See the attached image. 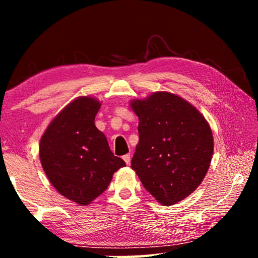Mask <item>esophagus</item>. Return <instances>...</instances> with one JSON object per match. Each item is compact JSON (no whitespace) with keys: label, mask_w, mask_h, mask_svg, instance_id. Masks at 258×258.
I'll return each mask as SVG.
<instances>
[{"label":"esophagus","mask_w":258,"mask_h":258,"mask_svg":"<svg viewBox=\"0 0 258 258\" xmlns=\"http://www.w3.org/2000/svg\"><path fill=\"white\" fill-rule=\"evenodd\" d=\"M123 159H124V161L126 164H130L131 163V155L130 154H127V155H125V156H123Z\"/></svg>","instance_id":"obj_1"}]
</instances>
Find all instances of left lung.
I'll use <instances>...</instances> for the list:
<instances>
[{
  "instance_id": "8db88e82",
  "label": "left lung",
  "mask_w": 258,
  "mask_h": 258,
  "mask_svg": "<svg viewBox=\"0 0 258 258\" xmlns=\"http://www.w3.org/2000/svg\"><path fill=\"white\" fill-rule=\"evenodd\" d=\"M131 107L139 117L131 167L157 202L164 206L181 202L197 189L211 165V127L194 106L169 92L133 100Z\"/></svg>"
}]
</instances>
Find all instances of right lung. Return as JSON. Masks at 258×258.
<instances>
[{
    "mask_svg": "<svg viewBox=\"0 0 258 258\" xmlns=\"http://www.w3.org/2000/svg\"><path fill=\"white\" fill-rule=\"evenodd\" d=\"M100 107L90 97L74 100L51 121L40 142L41 164L51 184L78 205L93 202L106 191L112 174L126 166L95 127Z\"/></svg>",
    "mask_w": 258,
    "mask_h": 258,
    "instance_id": "right-lung-1",
    "label": "right lung"
}]
</instances>
